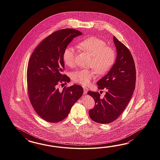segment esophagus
I'll return each mask as SVG.
<instances>
[{
	"mask_svg": "<svg viewBox=\"0 0 160 160\" xmlns=\"http://www.w3.org/2000/svg\"><path fill=\"white\" fill-rule=\"evenodd\" d=\"M83 90H84V94H86V93H87V92L88 91V88H87V87H83Z\"/></svg>",
	"mask_w": 160,
	"mask_h": 160,
	"instance_id": "obj_1",
	"label": "esophagus"
}]
</instances>
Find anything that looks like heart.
Wrapping results in <instances>:
<instances>
[{"mask_svg": "<svg viewBox=\"0 0 160 160\" xmlns=\"http://www.w3.org/2000/svg\"><path fill=\"white\" fill-rule=\"evenodd\" d=\"M78 47L82 50L91 55L90 66L94 69H81L72 74V79L75 82L82 86L89 84L92 79L95 78L98 73L100 75L106 73L116 61V54L112 47L107 46L104 40L97 37L91 36L81 41ZM76 51L73 47L68 46L63 53L65 64L69 67L74 66Z\"/></svg>", "mask_w": 160, "mask_h": 160, "instance_id": "b5f03b06", "label": "heart"}]
</instances>
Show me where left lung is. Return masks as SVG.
<instances>
[{"mask_svg":"<svg viewBox=\"0 0 160 160\" xmlns=\"http://www.w3.org/2000/svg\"><path fill=\"white\" fill-rule=\"evenodd\" d=\"M113 41L117 49L116 61L109 73L97 82L99 90H106L105 95L101 98L98 92H88L95 103L89 110V116L103 124L115 121L121 115L135 88L136 68L132 54L115 36Z\"/></svg>","mask_w":160,"mask_h":160,"instance_id":"obj_1","label":"left lung"}]
</instances>
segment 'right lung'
I'll return each instance as SVG.
<instances>
[{
  "mask_svg": "<svg viewBox=\"0 0 160 160\" xmlns=\"http://www.w3.org/2000/svg\"><path fill=\"white\" fill-rule=\"evenodd\" d=\"M82 33L66 28L48 36L36 47L27 68L28 92L36 113L45 121L55 123L65 119L83 93L82 86L74 84L59 90L70 78L62 74L63 53L73 39Z\"/></svg>",
  "mask_w": 160,
  "mask_h": 160,
  "instance_id": "obj_1",
  "label": "right lung"
}]
</instances>
